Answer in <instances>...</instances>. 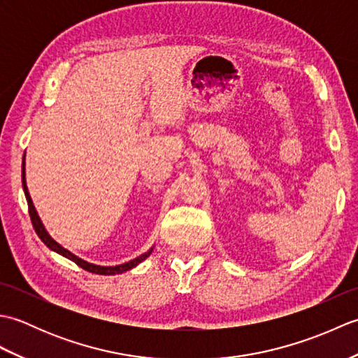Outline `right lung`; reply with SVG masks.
I'll list each match as a JSON object with an SVG mask.
<instances>
[{
    "instance_id": "add662e5",
    "label": "right lung",
    "mask_w": 358,
    "mask_h": 358,
    "mask_svg": "<svg viewBox=\"0 0 358 358\" xmlns=\"http://www.w3.org/2000/svg\"><path fill=\"white\" fill-rule=\"evenodd\" d=\"M21 177H22V189H24L26 200H27V206H29V215H30V220H32L34 229H35V232L38 234V237L41 238V241H43L44 245L48 246L49 249L55 250V252H58L59 255L69 258V260H72L73 263H77V264L80 266V268H83L85 271L92 272V273H100V275H115V273H123V272H126V271H129V269L135 268L136 264L141 263L143 260H146V258L150 255L152 249L149 250V252L143 254V255H140V257H136L135 260H131V262H127V263H124V264H118V266H96V264H92V263H87V262H85V260H81V258H78L77 255H73L72 252H69V250L64 249L63 246H59L58 243H57L55 240H52L50 235H49L48 232H45L44 226H43V223H41V220H40V217H38L36 210H35L32 199H30L29 191H27V186H26V172H24V162H22V173H21Z\"/></svg>"
}]
</instances>
